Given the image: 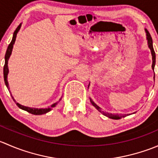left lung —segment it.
I'll list each match as a JSON object with an SVG mask.
<instances>
[{"label": "left lung", "mask_w": 158, "mask_h": 158, "mask_svg": "<svg viewBox=\"0 0 158 158\" xmlns=\"http://www.w3.org/2000/svg\"><path fill=\"white\" fill-rule=\"evenodd\" d=\"M145 32L146 33H147V40H148V47H149L150 49H151V55H152V60H153V63H152V69H154V66H155V62H156V56H155V52H154V47H153V41H152V38H151V34H150L149 32L148 31V30H145ZM90 102L92 104V106H94V107L96 108L97 109H98V111H100V112L102 113V114H103L104 115L107 116V117L110 118H112V119H119L121 118L122 117H125V114L123 116H121L119 115V114H111V113H106V112H104V111L102 110L101 108L98 107V106H97L96 104H95V103L92 102V100L90 98Z\"/></svg>", "instance_id": "8db88e82"}]
</instances>
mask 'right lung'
Instances as JSON below:
<instances>
[{"mask_svg": "<svg viewBox=\"0 0 158 158\" xmlns=\"http://www.w3.org/2000/svg\"><path fill=\"white\" fill-rule=\"evenodd\" d=\"M20 26H21V23H20V25H19L18 27H17V29L15 30V31L14 32V35H13V38H12V40H11L10 44H9L8 47H7V51H6V54H5V63H4V82H5V85H7V89H8V82H7V74H8V66H7V63H8V60L9 58H10V56L11 54V52H12V49H13V47H14V42H15L16 40V36H17V32L19 31V30H20ZM11 96H12V95H10ZM12 98L13 100H14V102H15V103L17 104V106H18L20 109L24 110V111H27V112L30 113V114H36V115H39V114H46V113L49 112V111H50L51 109L53 107H55L56 105L57 104V103H54V104H52V106H50V107L48 108V109H35V108H29V107H26V106H21V105H20L19 103L16 102L15 99H14V98H13L12 96Z\"/></svg>", "mask_w": 158, "mask_h": 158, "instance_id": "right-lung-1", "label": "right lung"}]
</instances>
